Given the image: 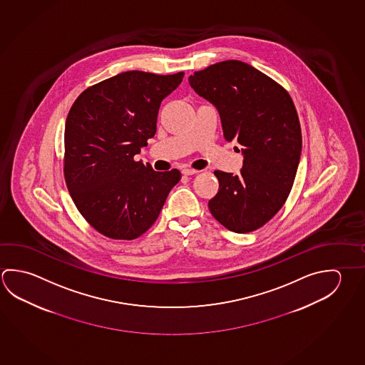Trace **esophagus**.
I'll use <instances>...</instances> for the list:
<instances>
[{
	"mask_svg": "<svg viewBox=\"0 0 365 365\" xmlns=\"http://www.w3.org/2000/svg\"><path fill=\"white\" fill-rule=\"evenodd\" d=\"M182 173L185 174V175H193V174L198 173V170L191 169V168H185V169H182Z\"/></svg>",
	"mask_w": 365,
	"mask_h": 365,
	"instance_id": "obj_1",
	"label": "esophagus"
}]
</instances>
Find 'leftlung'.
Returning <instances> with one entry per match:
<instances>
[{
	"mask_svg": "<svg viewBox=\"0 0 365 365\" xmlns=\"http://www.w3.org/2000/svg\"><path fill=\"white\" fill-rule=\"evenodd\" d=\"M220 115L227 141L238 142V175L215 170L219 191L211 215L227 230L249 233L268 223L286 202L300 161V120L287 91L254 66L227 60L188 78Z\"/></svg>",
	"mask_w": 365,
	"mask_h": 365,
	"instance_id": "8db88e82",
	"label": "left lung"
}]
</instances>
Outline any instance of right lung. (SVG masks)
Listing matches in <instances>:
<instances>
[{"mask_svg":"<svg viewBox=\"0 0 365 365\" xmlns=\"http://www.w3.org/2000/svg\"><path fill=\"white\" fill-rule=\"evenodd\" d=\"M183 77L124 71L73 103L65 124V183L78 211L103 236L138 238L180 182L178 169L155 172L135 155L154 137L161 101Z\"/></svg>","mask_w":365,"mask_h":365,"instance_id":"add662e5","label":"right lung"}]
</instances>
